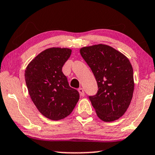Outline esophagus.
Segmentation results:
<instances>
[{
    "label": "esophagus",
    "instance_id": "esophagus-1",
    "mask_svg": "<svg viewBox=\"0 0 155 155\" xmlns=\"http://www.w3.org/2000/svg\"><path fill=\"white\" fill-rule=\"evenodd\" d=\"M78 91H79V94H80V96H81V97L84 96V91L83 88L80 87V88L78 89Z\"/></svg>",
    "mask_w": 155,
    "mask_h": 155
}]
</instances>
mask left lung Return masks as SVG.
Wrapping results in <instances>:
<instances>
[{"mask_svg": "<svg viewBox=\"0 0 155 155\" xmlns=\"http://www.w3.org/2000/svg\"><path fill=\"white\" fill-rule=\"evenodd\" d=\"M80 53L97 83V93L89 97L97 115L105 122L118 120L127 110L133 97L134 73L129 60L102 44L84 47Z\"/></svg>", "mask_w": 155, "mask_h": 155, "instance_id": "1", "label": "left lung"}]
</instances>
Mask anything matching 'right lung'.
I'll return each instance as SVG.
<instances>
[{
    "mask_svg": "<svg viewBox=\"0 0 155 155\" xmlns=\"http://www.w3.org/2000/svg\"><path fill=\"white\" fill-rule=\"evenodd\" d=\"M71 54L69 48H48L38 54L25 70L31 100L40 113L50 120L65 118L79 101V92L70 87L62 72Z\"/></svg>",
    "mask_w": 155,
    "mask_h": 155,
    "instance_id": "obj_1",
    "label": "right lung"
}]
</instances>
